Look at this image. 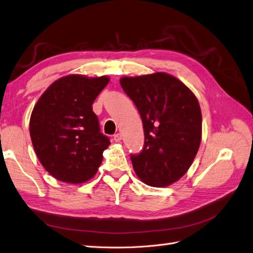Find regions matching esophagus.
Listing matches in <instances>:
<instances>
[{
    "label": "esophagus",
    "instance_id": "34e87169",
    "mask_svg": "<svg viewBox=\"0 0 253 253\" xmlns=\"http://www.w3.org/2000/svg\"><path fill=\"white\" fill-rule=\"evenodd\" d=\"M121 139H122V135H121L120 133L114 135V140H115L116 142H120Z\"/></svg>",
    "mask_w": 253,
    "mask_h": 253
}]
</instances>
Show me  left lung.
<instances>
[{
  "label": "left lung",
  "instance_id": "8db88e82",
  "mask_svg": "<svg viewBox=\"0 0 253 253\" xmlns=\"http://www.w3.org/2000/svg\"><path fill=\"white\" fill-rule=\"evenodd\" d=\"M120 85L137 107L145 133L142 151L131 155L135 172L149 186H168L186 173L199 150V102L185 84L165 72L124 77Z\"/></svg>",
  "mask_w": 253,
  "mask_h": 253
}]
</instances>
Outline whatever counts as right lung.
Wrapping results in <instances>:
<instances>
[{"label": "right lung", "instance_id": "add662e5", "mask_svg": "<svg viewBox=\"0 0 253 253\" xmlns=\"http://www.w3.org/2000/svg\"><path fill=\"white\" fill-rule=\"evenodd\" d=\"M110 78L70 74L52 83L34 106L30 134L39 162L55 179L84 183L97 173L110 138L92 103Z\"/></svg>", "mask_w": 253, "mask_h": 253}]
</instances>
